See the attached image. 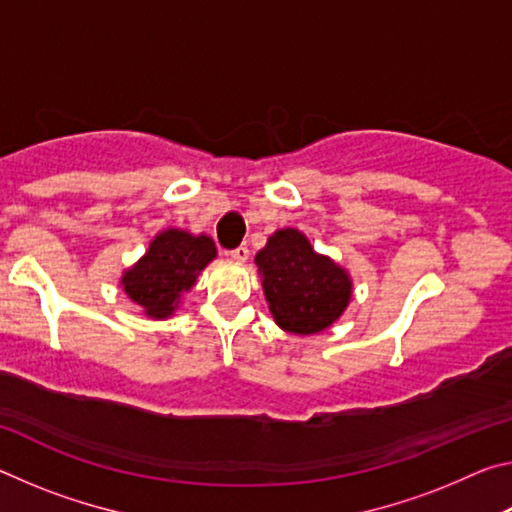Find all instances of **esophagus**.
I'll return each instance as SVG.
<instances>
[{"instance_id": "34e87169", "label": "esophagus", "mask_w": 512, "mask_h": 512, "mask_svg": "<svg viewBox=\"0 0 512 512\" xmlns=\"http://www.w3.org/2000/svg\"><path fill=\"white\" fill-rule=\"evenodd\" d=\"M248 248L246 246H239V248H235V250H232V253H230V257L232 259H235V262H239V264H244L246 262V259H248Z\"/></svg>"}]
</instances>
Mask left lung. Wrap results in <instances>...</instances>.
<instances>
[{"label": "left lung", "mask_w": 512, "mask_h": 512, "mask_svg": "<svg viewBox=\"0 0 512 512\" xmlns=\"http://www.w3.org/2000/svg\"><path fill=\"white\" fill-rule=\"evenodd\" d=\"M262 289L277 327L289 334H318L343 316L352 300L348 268L316 253L305 232L275 230L255 255Z\"/></svg>", "instance_id": "1"}]
</instances>
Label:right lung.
Returning a JSON list of instances; mask_svg holds the SVG:
<instances>
[{"mask_svg": "<svg viewBox=\"0 0 512 512\" xmlns=\"http://www.w3.org/2000/svg\"><path fill=\"white\" fill-rule=\"evenodd\" d=\"M216 257L212 237L192 235L180 228H167L151 239L146 253L121 273L119 287L142 314L167 320L183 302V296Z\"/></svg>", "mask_w": 512, "mask_h": 512, "instance_id": "add662e5", "label": "right lung"}]
</instances>
